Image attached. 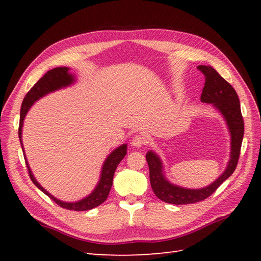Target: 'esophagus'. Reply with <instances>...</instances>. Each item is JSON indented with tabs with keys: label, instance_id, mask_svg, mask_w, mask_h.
I'll use <instances>...</instances> for the list:
<instances>
[{
	"label": "esophagus",
	"instance_id": "34e87169",
	"mask_svg": "<svg viewBox=\"0 0 261 261\" xmlns=\"http://www.w3.org/2000/svg\"><path fill=\"white\" fill-rule=\"evenodd\" d=\"M131 143H132V146H135V147H142L143 145H146V138L137 135L132 138Z\"/></svg>",
	"mask_w": 261,
	"mask_h": 261
}]
</instances>
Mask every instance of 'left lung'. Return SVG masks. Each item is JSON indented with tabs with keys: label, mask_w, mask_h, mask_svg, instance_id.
Listing matches in <instances>:
<instances>
[{
	"label": "left lung",
	"mask_w": 261,
	"mask_h": 261,
	"mask_svg": "<svg viewBox=\"0 0 261 261\" xmlns=\"http://www.w3.org/2000/svg\"><path fill=\"white\" fill-rule=\"evenodd\" d=\"M197 69L201 70L205 76L201 101L213 104V107L218 109L221 114L224 116L226 124H228L231 135L230 160L224 173L212 184L204 188H199V190H190V188L171 184L166 179L163 174L162 160L153 151H148L146 159L149 166V177H150L152 191L159 199L169 204L182 205L197 203L212 195L218 190V187L233 174L240 156L245 123H243L238 94L234 88L213 67L199 65Z\"/></svg>",
	"instance_id": "8db88e82"
}]
</instances>
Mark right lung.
Segmentation results:
<instances>
[{"label": "right lung", "mask_w": 261, "mask_h": 261, "mask_svg": "<svg viewBox=\"0 0 261 261\" xmlns=\"http://www.w3.org/2000/svg\"><path fill=\"white\" fill-rule=\"evenodd\" d=\"M68 70H69L68 67H57L51 70H48L47 73L31 87V90L27 93V95L23 98V102H22L21 112H20L19 138H20L21 145H22V140H21L22 124H23V120L25 118L28 111H29V109L32 107L33 103L38 101L40 97L45 96L46 94L55 92L59 90V88H63L73 84L75 82V79L73 75L68 73ZM22 149H23V147H22ZM125 154H126V145H122L111 152L109 154V157L105 159L103 168H102V173H101V178H99V181L97 182V186L95 187V190H94L87 197L74 203L59 201V199H57L56 197H54L51 194H49L45 188H43L36 180L35 177H33L32 171L29 167V165H28V162H25V164L33 184H35L41 192L45 193L47 196L50 197L55 203L59 205V206H62L63 208L71 210V211H87V210H92L94 207L98 206V205H101L105 199L108 198L111 187H112L115 169L118 167V165L120 164L121 160L124 158Z\"/></svg>", "instance_id": "right-lung-1"}]
</instances>
